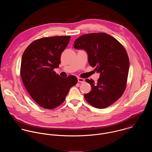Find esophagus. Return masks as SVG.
I'll return each mask as SVG.
<instances>
[{
	"instance_id": "1",
	"label": "esophagus",
	"mask_w": 152,
	"mask_h": 152,
	"mask_svg": "<svg viewBox=\"0 0 152 152\" xmlns=\"http://www.w3.org/2000/svg\"><path fill=\"white\" fill-rule=\"evenodd\" d=\"M78 81L79 83H84L85 80H84V79H83V78H78Z\"/></svg>"
}]
</instances>
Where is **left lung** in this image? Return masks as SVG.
<instances>
[{
    "label": "left lung",
    "mask_w": 152,
    "mask_h": 152,
    "mask_svg": "<svg viewBox=\"0 0 152 152\" xmlns=\"http://www.w3.org/2000/svg\"><path fill=\"white\" fill-rule=\"evenodd\" d=\"M73 46L87 52L89 65L100 74L97 83L86 80L91 91L84 94L85 99L96 108L110 106L122 95L126 88L129 60L125 48L105 33L84 34L74 42Z\"/></svg>",
    "instance_id": "left-lung-1"
}]
</instances>
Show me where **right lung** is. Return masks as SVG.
<instances>
[{"label":"right lung","mask_w":152,"mask_h":152,"mask_svg":"<svg viewBox=\"0 0 152 152\" xmlns=\"http://www.w3.org/2000/svg\"><path fill=\"white\" fill-rule=\"evenodd\" d=\"M70 36L44 37L34 41L22 56L20 75L33 99L44 108L51 109L65 100L69 89L78 82L74 75L62 77L53 71L59 67L63 51Z\"/></svg>","instance_id":"obj_1"}]
</instances>
